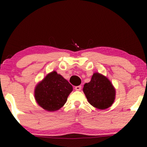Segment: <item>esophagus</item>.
<instances>
[{
  "mask_svg": "<svg viewBox=\"0 0 147 147\" xmlns=\"http://www.w3.org/2000/svg\"><path fill=\"white\" fill-rule=\"evenodd\" d=\"M82 89V86H76L75 87V90H77V91H80Z\"/></svg>",
  "mask_w": 147,
  "mask_h": 147,
  "instance_id": "34e87169",
  "label": "esophagus"
}]
</instances>
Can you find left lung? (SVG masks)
Instances as JSON below:
<instances>
[{"label": "left lung", "mask_w": 147, "mask_h": 147, "mask_svg": "<svg viewBox=\"0 0 147 147\" xmlns=\"http://www.w3.org/2000/svg\"><path fill=\"white\" fill-rule=\"evenodd\" d=\"M83 91L89 103L98 109L109 108L115 99V89L109 80L98 73L92 76L91 81L84 84Z\"/></svg>", "instance_id": "obj_1"}]
</instances>
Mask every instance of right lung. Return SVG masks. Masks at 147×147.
Segmentation results:
<instances>
[{
	"instance_id": "obj_1",
	"label": "right lung",
	"mask_w": 147,
	"mask_h": 147,
	"mask_svg": "<svg viewBox=\"0 0 147 147\" xmlns=\"http://www.w3.org/2000/svg\"><path fill=\"white\" fill-rule=\"evenodd\" d=\"M72 90V86L67 80L56 71H53L37 86L35 100L43 109L55 111L65 104Z\"/></svg>"
}]
</instances>
